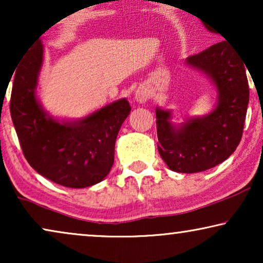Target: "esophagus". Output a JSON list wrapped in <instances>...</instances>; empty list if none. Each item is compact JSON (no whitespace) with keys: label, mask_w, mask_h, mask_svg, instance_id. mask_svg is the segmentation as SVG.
Wrapping results in <instances>:
<instances>
[{"label":"esophagus","mask_w":263,"mask_h":263,"mask_svg":"<svg viewBox=\"0 0 263 263\" xmlns=\"http://www.w3.org/2000/svg\"><path fill=\"white\" fill-rule=\"evenodd\" d=\"M135 99H136V102H139L141 104L146 103L147 99H148V93H147L145 88H139L135 93Z\"/></svg>","instance_id":"1"}]
</instances>
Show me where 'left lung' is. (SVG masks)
Here are the masks:
<instances>
[{"instance_id":"obj_1","label":"left lung","mask_w":263,"mask_h":263,"mask_svg":"<svg viewBox=\"0 0 263 263\" xmlns=\"http://www.w3.org/2000/svg\"><path fill=\"white\" fill-rule=\"evenodd\" d=\"M186 63L213 80L218 89V105L207 116L190 118L177 129L168 122L170 111L157 109L158 151L172 171L194 174L217 166L239 145L249 103V85L246 63L228 41L189 56Z\"/></svg>"}]
</instances>
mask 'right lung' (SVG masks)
Here are the masks:
<instances>
[{
  "mask_svg": "<svg viewBox=\"0 0 263 263\" xmlns=\"http://www.w3.org/2000/svg\"><path fill=\"white\" fill-rule=\"evenodd\" d=\"M42 63L43 45L38 41L25 53L13 81L10 116L24 156L39 175L60 185L97 184L112 167L117 134L132 107L121 99L75 123H60L35 98Z\"/></svg>",
  "mask_w": 263,
  "mask_h": 263,
  "instance_id": "right-lung-1",
  "label": "right lung"
}]
</instances>
